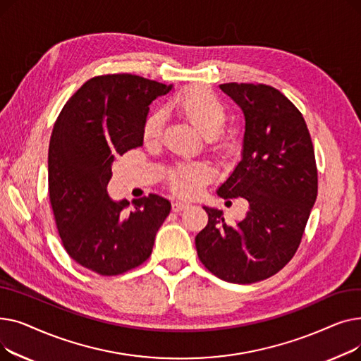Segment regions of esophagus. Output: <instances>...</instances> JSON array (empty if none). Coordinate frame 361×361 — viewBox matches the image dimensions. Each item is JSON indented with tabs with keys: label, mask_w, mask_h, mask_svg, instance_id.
Here are the masks:
<instances>
[{
	"label": "esophagus",
	"mask_w": 361,
	"mask_h": 361,
	"mask_svg": "<svg viewBox=\"0 0 361 361\" xmlns=\"http://www.w3.org/2000/svg\"><path fill=\"white\" fill-rule=\"evenodd\" d=\"M171 207H173V211H174V212H181V211L187 209V207H188V203L177 200V202H173V204H171Z\"/></svg>",
	"instance_id": "esophagus-1"
}]
</instances>
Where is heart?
<instances>
[{
    "label": "heart",
    "instance_id": "heart-1",
    "mask_svg": "<svg viewBox=\"0 0 361 361\" xmlns=\"http://www.w3.org/2000/svg\"><path fill=\"white\" fill-rule=\"evenodd\" d=\"M178 116L195 127L204 139L219 137L226 124V109L215 94L204 87H193L180 93L171 104ZM162 116L154 114L143 126V139L154 146L159 142ZM212 178V168L207 164H178L168 171L166 181L176 195L193 197Z\"/></svg>",
    "mask_w": 361,
    "mask_h": 361
}]
</instances>
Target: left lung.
<instances>
[{
    "label": "left lung",
    "mask_w": 361,
    "mask_h": 361,
    "mask_svg": "<svg viewBox=\"0 0 361 361\" xmlns=\"http://www.w3.org/2000/svg\"><path fill=\"white\" fill-rule=\"evenodd\" d=\"M219 87L241 108L245 131L241 161L218 196L244 197L249 211L226 225L222 211L204 206L209 221L196 235V249L215 276L253 283L279 272L298 249L317 196L314 149L301 112L278 89Z\"/></svg>",
    "instance_id": "8db88e82"
}]
</instances>
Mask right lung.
<instances>
[{"label":"right lung","mask_w":361,"mask_h":361,"mask_svg":"<svg viewBox=\"0 0 361 361\" xmlns=\"http://www.w3.org/2000/svg\"><path fill=\"white\" fill-rule=\"evenodd\" d=\"M173 86L135 74L87 80L61 109L48 152L49 202L68 256L93 272L120 275L137 268L154 249L171 203L149 195L112 200L106 185L117 155L143 145L149 105Z\"/></svg>","instance_id":"obj_1"}]
</instances>
